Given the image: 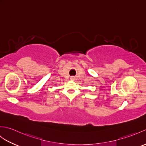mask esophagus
<instances>
[{"label": "esophagus", "mask_w": 146, "mask_h": 146, "mask_svg": "<svg viewBox=\"0 0 146 146\" xmlns=\"http://www.w3.org/2000/svg\"><path fill=\"white\" fill-rule=\"evenodd\" d=\"M70 80H75V76H71V78H70Z\"/></svg>", "instance_id": "1"}]
</instances>
